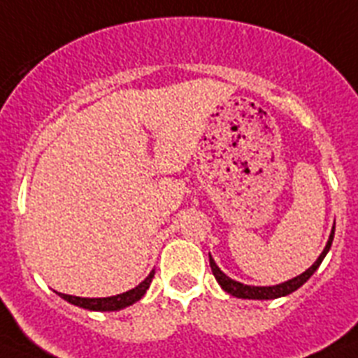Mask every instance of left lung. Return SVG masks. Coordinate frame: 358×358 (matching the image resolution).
<instances>
[{"instance_id": "left-lung-1", "label": "left lung", "mask_w": 358, "mask_h": 358, "mask_svg": "<svg viewBox=\"0 0 358 358\" xmlns=\"http://www.w3.org/2000/svg\"><path fill=\"white\" fill-rule=\"evenodd\" d=\"M333 237H335V226L331 229V235L329 239H327V245H325L324 252L318 255V259L315 261L313 266H309L305 272H301L300 275H296L292 280L283 281V283L280 285H272V287H255V285H245L241 283V281L231 280V278H228V275L217 266V263H215V259L211 257V254H209V266H211V272H213L215 280L219 281L222 290H226L228 294L235 296V298H243V300H275V298L289 296L290 292L298 290L305 281L309 280L310 275L315 274L316 270H318V266L322 264V261H324V257L327 255V252H329L331 245H333Z\"/></svg>"}]
</instances>
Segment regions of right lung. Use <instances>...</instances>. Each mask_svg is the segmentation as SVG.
Masks as SVG:
<instances>
[{"label":"right lung","mask_w":358,"mask_h":358,"mask_svg":"<svg viewBox=\"0 0 358 358\" xmlns=\"http://www.w3.org/2000/svg\"><path fill=\"white\" fill-rule=\"evenodd\" d=\"M154 278V270H150V274L145 278L138 287H134V289L127 290L123 294L117 296H108V298H80V296H69V294H62V292H57L62 300L69 301L71 305H77V307H83V309L88 310H101V313H106V310H121L124 307H129V305L136 303L145 296V292L149 290L150 283H152Z\"/></svg>","instance_id":"1"}]
</instances>
